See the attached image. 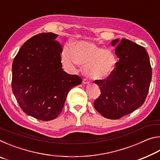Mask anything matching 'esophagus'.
Masks as SVG:
<instances>
[{"label": "esophagus", "instance_id": "34e87169", "mask_svg": "<svg viewBox=\"0 0 160 160\" xmlns=\"http://www.w3.org/2000/svg\"><path fill=\"white\" fill-rule=\"evenodd\" d=\"M82 82L84 84H89V83H90V80H89L88 78H84L83 80H82Z\"/></svg>", "mask_w": 160, "mask_h": 160}]
</instances>
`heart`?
<instances>
[{
	"mask_svg": "<svg viewBox=\"0 0 160 160\" xmlns=\"http://www.w3.org/2000/svg\"><path fill=\"white\" fill-rule=\"evenodd\" d=\"M64 65L74 68L85 65V73L94 80H103L112 75L115 69L116 58L109 50H104L91 42H81L73 48L64 49L62 53Z\"/></svg>",
	"mask_w": 160,
	"mask_h": 160,
	"instance_id": "heart-1",
	"label": "heart"
}]
</instances>
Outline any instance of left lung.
Instances as JSON below:
<instances>
[{"label": "left lung", "instance_id": "1", "mask_svg": "<svg viewBox=\"0 0 160 160\" xmlns=\"http://www.w3.org/2000/svg\"><path fill=\"white\" fill-rule=\"evenodd\" d=\"M115 53L119 58L112 75L94 81L101 94L94 102L104 117L118 119L141 107L147 97L152 79V68L144 47L130 40L115 39Z\"/></svg>", "mask_w": 160, "mask_h": 160}]
</instances>
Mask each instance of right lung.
Returning a JSON list of instances; mask_svg holds the SVG:
<instances>
[{"mask_svg": "<svg viewBox=\"0 0 160 160\" xmlns=\"http://www.w3.org/2000/svg\"><path fill=\"white\" fill-rule=\"evenodd\" d=\"M57 34H37L19 50L12 63V90L27 114L47 121L63 109L67 94L82 79L62 68L61 44Z\"/></svg>", "mask_w": 160, "mask_h": 160, "instance_id": "right-lung-1", "label": "right lung"}]
</instances>
